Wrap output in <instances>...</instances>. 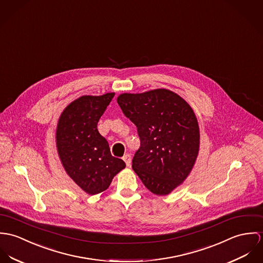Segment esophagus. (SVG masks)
<instances>
[{"label": "esophagus", "mask_w": 263, "mask_h": 263, "mask_svg": "<svg viewBox=\"0 0 263 263\" xmlns=\"http://www.w3.org/2000/svg\"><path fill=\"white\" fill-rule=\"evenodd\" d=\"M123 160L125 161V163H126V165L127 166H130L131 165V155L130 154H125L124 156H123Z\"/></svg>", "instance_id": "esophagus-1"}]
</instances>
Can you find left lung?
Returning <instances> with one entry per match:
<instances>
[{
  "label": "left lung",
  "instance_id": "left-lung-1",
  "mask_svg": "<svg viewBox=\"0 0 263 263\" xmlns=\"http://www.w3.org/2000/svg\"><path fill=\"white\" fill-rule=\"evenodd\" d=\"M117 102L140 138L132 168L151 193L168 195L190 175L199 154L200 129L193 109L165 88L125 92Z\"/></svg>",
  "mask_w": 263,
  "mask_h": 263
}]
</instances>
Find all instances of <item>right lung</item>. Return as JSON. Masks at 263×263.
<instances>
[{"label":"right lung","mask_w":263,"mask_h":263,"mask_svg":"<svg viewBox=\"0 0 263 263\" xmlns=\"http://www.w3.org/2000/svg\"><path fill=\"white\" fill-rule=\"evenodd\" d=\"M114 92L83 96L61 113L57 128L60 161L71 179L88 195L106 191L125 162L111 154L108 141L99 133L98 122Z\"/></svg>","instance_id":"1"}]
</instances>
